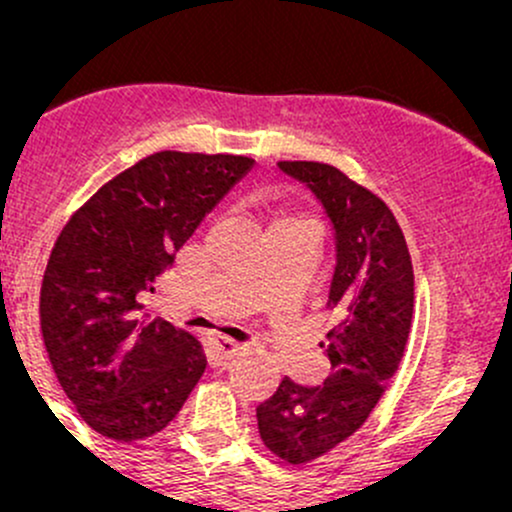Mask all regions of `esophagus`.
I'll list each match as a JSON object with an SVG mask.
<instances>
[{
  "instance_id": "esophagus-1",
  "label": "esophagus",
  "mask_w": 512,
  "mask_h": 512,
  "mask_svg": "<svg viewBox=\"0 0 512 512\" xmlns=\"http://www.w3.org/2000/svg\"><path fill=\"white\" fill-rule=\"evenodd\" d=\"M236 354H238V346L228 342H214L209 346V361L214 363V366H226V363Z\"/></svg>"
}]
</instances>
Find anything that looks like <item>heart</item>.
<instances>
[{
    "instance_id": "1",
    "label": "heart",
    "mask_w": 512,
    "mask_h": 512,
    "mask_svg": "<svg viewBox=\"0 0 512 512\" xmlns=\"http://www.w3.org/2000/svg\"><path fill=\"white\" fill-rule=\"evenodd\" d=\"M267 231H289V233H296V236L313 240V228H310V223H305L301 219H276L269 223Z\"/></svg>"
}]
</instances>
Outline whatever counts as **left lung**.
<instances>
[{"label": "left lung", "mask_w": 512, "mask_h": 512, "mask_svg": "<svg viewBox=\"0 0 512 512\" xmlns=\"http://www.w3.org/2000/svg\"><path fill=\"white\" fill-rule=\"evenodd\" d=\"M276 166L322 204L337 252L327 296L337 325L320 344L332 373L322 385L284 378L257 407L264 445L281 460L305 464L366 424L397 373L414 313V269L402 228L383 199L327 163Z\"/></svg>", "instance_id": "1"}]
</instances>
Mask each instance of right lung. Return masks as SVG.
Listing matches in <instances>:
<instances>
[{"instance_id":"1","label":"right lung","mask_w":512,"mask_h":512,"mask_svg":"<svg viewBox=\"0 0 512 512\" xmlns=\"http://www.w3.org/2000/svg\"><path fill=\"white\" fill-rule=\"evenodd\" d=\"M252 163L158 151L105 182L62 228L40 289V327L62 390L103 436H154L202 378L207 356L195 337L139 310Z\"/></svg>"}]
</instances>
